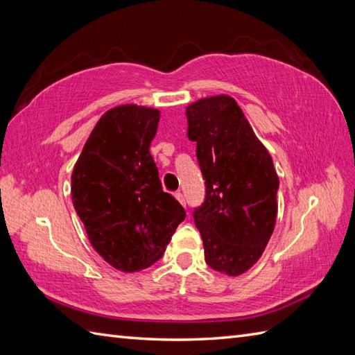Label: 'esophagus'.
<instances>
[{
    "label": "esophagus",
    "instance_id": "esophagus-1",
    "mask_svg": "<svg viewBox=\"0 0 355 355\" xmlns=\"http://www.w3.org/2000/svg\"><path fill=\"white\" fill-rule=\"evenodd\" d=\"M174 196L177 198L178 201H180V204H181V205H184V204H186V201H184V196H183V193H181V192H175V193H174Z\"/></svg>",
    "mask_w": 355,
    "mask_h": 355
}]
</instances>
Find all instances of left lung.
<instances>
[{"label":"left lung","instance_id":"8db88e82","mask_svg":"<svg viewBox=\"0 0 355 355\" xmlns=\"http://www.w3.org/2000/svg\"><path fill=\"white\" fill-rule=\"evenodd\" d=\"M186 116L205 180V200L193 211L205 263L237 277L257 263L274 233V162L234 98H202L186 107Z\"/></svg>","mask_w":355,"mask_h":355}]
</instances>
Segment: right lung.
<instances>
[{
  "mask_svg": "<svg viewBox=\"0 0 355 355\" xmlns=\"http://www.w3.org/2000/svg\"><path fill=\"white\" fill-rule=\"evenodd\" d=\"M160 112L125 104L105 112L73 166L72 202L90 243L122 272L157 261L186 211L163 192L150 153Z\"/></svg>",
  "mask_w": 355,
  "mask_h": 355,
  "instance_id": "1",
  "label": "right lung"
}]
</instances>
